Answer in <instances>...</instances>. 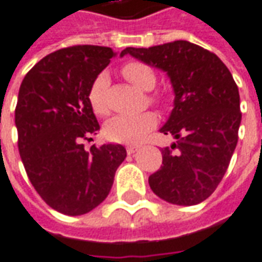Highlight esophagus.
I'll list each match as a JSON object with an SVG mask.
<instances>
[{
	"mask_svg": "<svg viewBox=\"0 0 262 262\" xmlns=\"http://www.w3.org/2000/svg\"><path fill=\"white\" fill-rule=\"evenodd\" d=\"M139 150V146H127L126 147V151H127V155H133L135 151Z\"/></svg>",
	"mask_w": 262,
	"mask_h": 262,
	"instance_id": "1",
	"label": "esophagus"
}]
</instances>
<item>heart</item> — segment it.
Instances as JSON below:
<instances>
[{"label":"heart","mask_w":262,"mask_h":262,"mask_svg":"<svg viewBox=\"0 0 262 262\" xmlns=\"http://www.w3.org/2000/svg\"><path fill=\"white\" fill-rule=\"evenodd\" d=\"M122 74L126 79L142 91H151L156 85L155 71L143 62H127L122 68ZM109 76L99 74L91 85L88 99L96 115L106 116L109 113L107 103ZM156 100V98H151ZM157 123V116L153 112L139 115H119L111 119L105 126V136L115 143L133 144L140 142Z\"/></svg>","instance_id":"b5f03b06"}]
</instances>
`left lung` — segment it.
I'll return each instance as SVG.
<instances>
[{
  "label": "left lung",
  "mask_w": 262,
  "mask_h": 262,
  "mask_svg": "<svg viewBox=\"0 0 262 262\" xmlns=\"http://www.w3.org/2000/svg\"><path fill=\"white\" fill-rule=\"evenodd\" d=\"M127 54L164 71L174 91V107L160 132L177 142L162 149L150 188L171 204H199L220 184L238 142L239 93L233 75L217 55L188 41L126 48L120 56Z\"/></svg>",
  "instance_id": "8db88e82"
}]
</instances>
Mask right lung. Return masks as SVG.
Listing matches in <instances>:
<instances>
[{"instance_id":"add662e5","label":"right lung","mask_w":262,"mask_h":262,"mask_svg":"<svg viewBox=\"0 0 262 262\" xmlns=\"http://www.w3.org/2000/svg\"><path fill=\"white\" fill-rule=\"evenodd\" d=\"M112 56L107 47L62 48L42 58L19 88L15 125L24 167L42 200L67 215L98 207L126 157L122 144H82L100 129L88 93Z\"/></svg>"}]
</instances>
